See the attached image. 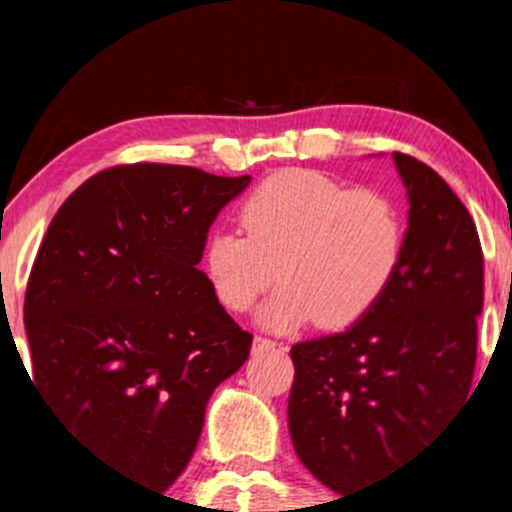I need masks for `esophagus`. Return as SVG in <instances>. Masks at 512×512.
Wrapping results in <instances>:
<instances>
[{
  "instance_id": "1",
  "label": "esophagus",
  "mask_w": 512,
  "mask_h": 512,
  "mask_svg": "<svg viewBox=\"0 0 512 512\" xmlns=\"http://www.w3.org/2000/svg\"><path fill=\"white\" fill-rule=\"evenodd\" d=\"M277 347H280V344H277L275 339L255 337V342H252V354H267V352H275Z\"/></svg>"
}]
</instances>
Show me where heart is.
<instances>
[{"label":"heart","instance_id":"heart-1","mask_svg":"<svg viewBox=\"0 0 512 512\" xmlns=\"http://www.w3.org/2000/svg\"><path fill=\"white\" fill-rule=\"evenodd\" d=\"M237 230H215L203 270L227 312H247L280 277L260 322L285 332L317 319L344 329L376 307L399 275L406 223L374 188L342 185L317 170L289 168L262 180L240 205Z\"/></svg>","mask_w":512,"mask_h":512}]
</instances>
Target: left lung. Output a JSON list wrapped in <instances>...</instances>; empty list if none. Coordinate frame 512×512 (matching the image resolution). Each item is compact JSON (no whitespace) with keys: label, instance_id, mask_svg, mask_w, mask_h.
Wrapping results in <instances>:
<instances>
[{"label":"left lung","instance_id":"8db88e82","mask_svg":"<svg viewBox=\"0 0 512 512\" xmlns=\"http://www.w3.org/2000/svg\"><path fill=\"white\" fill-rule=\"evenodd\" d=\"M409 193L399 275L347 332L289 349V436L334 493L369 488L436 436L471 394L483 250L466 205L421 160L394 153Z\"/></svg>","mask_w":512,"mask_h":512}]
</instances>
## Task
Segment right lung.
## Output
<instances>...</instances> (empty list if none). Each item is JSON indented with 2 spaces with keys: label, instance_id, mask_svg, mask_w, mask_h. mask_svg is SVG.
<instances>
[{
  "label": "right lung",
  "instance_id": "1",
  "mask_svg": "<svg viewBox=\"0 0 512 512\" xmlns=\"http://www.w3.org/2000/svg\"><path fill=\"white\" fill-rule=\"evenodd\" d=\"M247 183L113 165L64 200L36 252L29 381L91 456L146 488L183 473L210 394L250 356L252 334L198 270L210 225Z\"/></svg>",
  "mask_w": 512,
  "mask_h": 512
}]
</instances>
